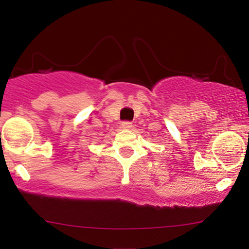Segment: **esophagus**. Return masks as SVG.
Instances as JSON below:
<instances>
[{
    "mask_svg": "<svg viewBox=\"0 0 249 249\" xmlns=\"http://www.w3.org/2000/svg\"><path fill=\"white\" fill-rule=\"evenodd\" d=\"M132 126H133V125H132V122H130V121H125V122L122 123V127L123 128H131Z\"/></svg>",
    "mask_w": 249,
    "mask_h": 249,
    "instance_id": "obj_1",
    "label": "esophagus"
}]
</instances>
